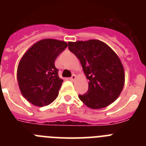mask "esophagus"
Wrapping results in <instances>:
<instances>
[{"label":"esophagus","mask_w":146,"mask_h":146,"mask_svg":"<svg viewBox=\"0 0 146 146\" xmlns=\"http://www.w3.org/2000/svg\"><path fill=\"white\" fill-rule=\"evenodd\" d=\"M75 79H76V75H75V74H73V75H72V77H71L70 78H69V80H72V81L75 80Z\"/></svg>","instance_id":"34e87169"}]
</instances>
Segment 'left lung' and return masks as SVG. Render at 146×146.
<instances>
[{"label": "left lung", "instance_id": "left-lung-1", "mask_svg": "<svg viewBox=\"0 0 146 146\" xmlns=\"http://www.w3.org/2000/svg\"><path fill=\"white\" fill-rule=\"evenodd\" d=\"M69 51L79 59L88 90L79 98L91 109H102L115 102L123 90V66L116 53L99 40L69 42Z\"/></svg>", "mask_w": 146, "mask_h": 146}]
</instances>
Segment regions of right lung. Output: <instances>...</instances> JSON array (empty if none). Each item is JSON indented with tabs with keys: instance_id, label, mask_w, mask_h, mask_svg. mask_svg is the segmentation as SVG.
<instances>
[{
	"instance_id": "obj_1",
	"label": "right lung",
	"mask_w": 146,
	"mask_h": 146,
	"mask_svg": "<svg viewBox=\"0 0 146 146\" xmlns=\"http://www.w3.org/2000/svg\"><path fill=\"white\" fill-rule=\"evenodd\" d=\"M67 46L64 41L45 38L22 57L17 72L18 85L23 96L35 106H46L57 98L64 80L58 77L55 60Z\"/></svg>"
}]
</instances>
